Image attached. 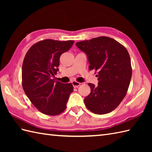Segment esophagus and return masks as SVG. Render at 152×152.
Here are the masks:
<instances>
[{"label": "esophagus", "instance_id": "34e87169", "mask_svg": "<svg viewBox=\"0 0 152 152\" xmlns=\"http://www.w3.org/2000/svg\"><path fill=\"white\" fill-rule=\"evenodd\" d=\"M72 84L74 88H78V87L80 86V84H81V83H80V82H76V81H72Z\"/></svg>", "mask_w": 152, "mask_h": 152}]
</instances>
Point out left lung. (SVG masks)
<instances>
[{"instance_id":"obj_1","label":"left lung","mask_w":152,"mask_h":152,"mask_svg":"<svg viewBox=\"0 0 152 152\" xmlns=\"http://www.w3.org/2000/svg\"><path fill=\"white\" fill-rule=\"evenodd\" d=\"M76 45L88 56L89 70L98 74V86L88 83L91 93L84 99L86 107L96 114L111 112L124 99L130 84L129 54L122 44L107 37L78 42Z\"/></svg>"}]
</instances>
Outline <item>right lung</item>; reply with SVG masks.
I'll return each mask as SVG.
<instances>
[{
  "instance_id": "obj_1",
  "label": "right lung",
  "mask_w": 152,
  "mask_h": 152,
  "mask_svg": "<svg viewBox=\"0 0 152 152\" xmlns=\"http://www.w3.org/2000/svg\"><path fill=\"white\" fill-rule=\"evenodd\" d=\"M74 41L40 40L25 55L22 66V86L25 94L42 114L56 115L64 112L70 93L71 83L55 82L51 77L59 69L61 54L72 47Z\"/></svg>"
}]
</instances>
